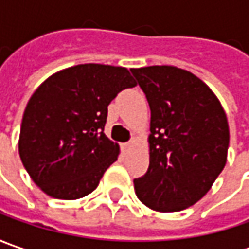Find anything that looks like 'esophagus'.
Returning a JSON list of instances; mask_svg holds the SVG:
<instances>
[{"label":"esophagus","mask_w":249,"mask_h":249,"mask_svg":"<svg viewBox=\"0 0 249 249\" xmlns=\"http://www.w3.org/2000/svg\"><path fill=\"white\" fill-rule=\"evenodd\" d=\"M134 144H136V140H134V139L131 140L130 142H126V144H124V151H129V149L131 148V147H133Z\"/></svg>","instance_id":"1"}]
</instances>
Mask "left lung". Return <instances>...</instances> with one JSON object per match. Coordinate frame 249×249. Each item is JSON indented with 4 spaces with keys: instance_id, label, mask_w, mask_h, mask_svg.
<instances>
[{
    "instance_id": "obj_1",
    "label": "left lung",
    "mask_w": 249,
    "mask_h": 249,
    "mask_svg": "<svg viewBox=\"0 0 249 249\" xmlns=\"http://www.w3.org/2000/svg\"><path fill=\"white\" fill-rule=\"evenodd\" d=\"M151 109L149 166L136 196L157 212H178L211 190L227 160L230 131L215 92L176 66L131 69Z\"/></svg>"
}]
</instances>
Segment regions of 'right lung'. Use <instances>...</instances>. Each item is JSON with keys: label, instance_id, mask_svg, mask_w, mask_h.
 Returning a JSON list of instances; mask_svg holds the SVG:
<instances>
[{"label": "right lung", "instance_id": "obj_1", "mask_svg": "<svg viewBox=\"0 0 249 249\" xmlns=\"http://www.w3.org/2000/svg\"><path fill=\"white\" fill-rule=\"evenodd\" d=\"M136 86L126 68L101 63L66 68L38 86L24 109L19 155L41 191L79 199L97 188L119 155L104 133L108 105Z\"/></svg>", "mask_w": 249, "mask_h": 249}]
</instances>
